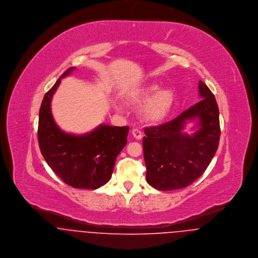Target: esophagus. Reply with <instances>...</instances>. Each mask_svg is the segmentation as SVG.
<instances>
[{"instance_id":"obj_1","label":"esophagus","mask_w":258,"mask_h":258,"mask_svg":"<svg viewBox=\"0 0 258 258\" xmlns=\"http://www.w3.org/2000/svg\"><path fill=\"white\" fill-rule=\"evenodd\" d=\"M132 135H133V137H134L135 139H137V140L142 139V132H141V130H139V129H137V128H135V129L132 130Z\"/></svg>"}]
</instances>
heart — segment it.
Segmentation results:
<instances>
[{"instance_id":"b5f03b06","label":"heart","mask_w":258,"mask_h":258,"mask_svg":"<svg viewBox=\"0 0 258 258\" xmlns=\"http://www.w3.org/2000/svg\"><path fill=\"white\" fill-rule=\"evenodd\" d=\"M175 93L171 88H161V85L152 82L133 88L126 95L130 105L142 106L141 116L150 124H160L170 114L175 104Z\"/></svg>"}]
</instances>
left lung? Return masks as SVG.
Returning <instances> with one entry per match:
<instances>
[{
    "mask_svg": "<svg viewBox=\"0 0 258 258\" xmlns=\"http://www.w3.org/2000/svg\"><path fill=\"white\" fill-rule=\"evenodd\" d=\"M197 104L165 124L145 128L143 138L148 184L160 190L185 187L207 170L219 147L220 113L215 95L201 80ZM187 120L198 129L191 135L182 130Z\"/></svg>",
    "mask_w": 258,
    "mask_h": 258,
    "instance_id": "8db88e82",
    "label": "left lung"
}]
</instances>
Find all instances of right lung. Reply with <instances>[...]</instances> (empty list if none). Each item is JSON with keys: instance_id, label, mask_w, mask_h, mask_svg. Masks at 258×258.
<instances>
[{"instance_id": "obj_1", "label": "right lung", "mask_w": 258, "mask_h": 258, "mask_svg": "<svg viewBox=\"0 0 258 258\" xmlns=\"http://www.w3.org/2000/svg\"><path fill=\"white\" fill-rule=\"evenodd\" d=\"M74 71L69 69L45 93L39 108L37 141L45 162L66 184L96 189L110 180L116 158L127 143L129 127L101 124L84 135L60 130L52 117L50 102L61 78Z\"/></svg>"}]
</instances>
